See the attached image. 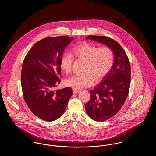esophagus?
<instances>
[{
	"instance_id": "obj_1",
	"label": "esophagus",
	"mask_w": 156,
	"mask_h": 156,
	"mask_svg": "<svg viewBox=\"0 0 156 156\" xmlns=\"http://www.w3.org/2000/svg\"><path fill=\"white\" fill-rule=\"evenodd\" d=\"M80 92V90H77V89H73V92L74 93V94H77V93H78Z\"/></svg>"
}]
</instances>
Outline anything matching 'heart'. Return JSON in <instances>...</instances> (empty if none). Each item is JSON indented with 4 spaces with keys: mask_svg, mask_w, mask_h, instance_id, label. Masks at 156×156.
Returning <instances> with one entry per match:
<instances>
[{
    "mask_svg": "<svg viewBox=\"0 0 156 156\" xmlns=\"http://www.w3.org/2000/svg\"><path fill=\"white\" fill-rule=\"evenodd\" d=\"M75 56L85 61L83 74H75L66 80L67 86L79 89L93 85L97 80H101L108 74L113 64L114 55L108 47H99L96 45L83 43L73 49ZM73 56L64 54L60 60V68L66 73H69L73 68Z\"/></svg>",
    "mask_w": 156,
    "mask_h": 156,
    "instance_id": "heart-1",
    "label": "heart"
}]
</instances>
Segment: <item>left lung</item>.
I'll return each instance as SVG.
<instances>
[{
	"instance_id": "1",
	"label": "left lung",
	"mask_w": 156,
	"mask_h": 156,
	"mask_svg": "<svg viewBox=\"0 0 156 156\" xmlns=\"http://www.w3.org/2000/svg\"><path fill=\"white\" fill-rule=\"evenodd\" d=\"M86 39L108 46L114 55L111 69L100 84L90 91V99L85 105L89 117L102 122L114 116L125 102L130 85V64L126 52L116 41L98 36H89Z\"/></svg>"
}]
</instances>
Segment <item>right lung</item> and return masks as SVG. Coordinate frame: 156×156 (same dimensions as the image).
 I'll return each instance as SVG.
<instances>
[{
  "mask_svg": "<svg viewBox=\"0 0 156 156\" xmlns=\"http://www.w3.org/2000/svg\"><path fill=\"white\" fill-rule=\"evenodd\" d=\"M73 37H46L38 41L23 63L21 83L24 101L40 119L51 122L61 117L73 95L67 87L54 90L60 83V60Z\"/></svg>",
  "mask_w": 156,
  "mask_h": 156,
  "instance_id": "1",
  "label": "right lung"
}]
</instances>
